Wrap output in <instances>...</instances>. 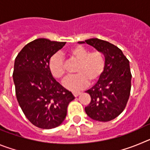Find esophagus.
<instances>
[{"label":"esophagus","mask_w":150,"mask_h":150,"mask_svg":"<svg viewBox=\"0 0 150 150\" xmlns=\"http://www.w3.org/2000/svg\"><path fill=\"white\" fill-rule=\"evenodd\" d=\"M80 94H81V92H79V91H74V92H73V95H74V96L76 97H76L79 96Z\"/></svg>","instance_id":"obj_1"}]
</instances>
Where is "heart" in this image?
I'll use <instances>...</instances> for the list:
<instances>
[{
    "label": "heart",
    "mask_w": 150,
    "mask_h": 150,
    "mask_svg": "<svg viewBox=\"0 0 150 150\" xmlns=\"http://www.w3.org/2000/svg\"><path fill=\"white\" fill-rule=\"evenodd\" d=\"M69 56L79 62L75 72L76 75L67 77L64 86L71 91H79L88 86V83H95L100 78L105 68V59L99 51L89 52L82 46H76L68 52ZM51 74L55 79H62L65 76L66 65L64 56L59 52L50 57L48 63Z\"/></svg>",
    "instance_id": "b5f03b06"
}]
</instances>
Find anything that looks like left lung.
I'll use <instances>...</instances> for the list:
<instances>
[{
    "label": "left lung",
    "mask_w": 150,
    "mask_h": 150,
    "mask_svg": "<svg viewBox=\"0 0 150 150\" xmlns=\"http://www.w3.org/2000/svg\"><path fill=\"white\" fill-rule=\"evenodd\" d=\"M79 43H87L100 52L105 58V68L102 76L89 94L91 102L85 111L91 119L108 122L124 110L131 91L132 74L129 61L120 49L105 40L91 38Z\"/></svg>",
    "instance_id": "1"
}]
</instances>
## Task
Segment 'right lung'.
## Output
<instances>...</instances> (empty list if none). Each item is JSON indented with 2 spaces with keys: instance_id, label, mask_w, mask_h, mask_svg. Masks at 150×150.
<instances>
[{
  "instance_id": "obj_1",
  "label": "right lung",
  "mask_w": 150,
  "mask_h": 150,
  "mask_svg": "<svg viewBox=\"0 0 150 150\" xmlns=\"http://www.w3.org/2000/svg\"><path fill=\"white\" fill-rule=\"evenodd\" d=\"M65 43L34 40L24 46L15 59L13 77L17 100L26 118L40 128L60 125L69 103L75 98L54 79L48 66L50 57Z\"/></svg>"
}]
</instances>
